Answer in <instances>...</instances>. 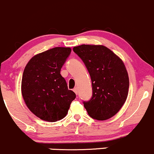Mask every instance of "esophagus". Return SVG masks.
<instances>
[{"mask_svg": "<svg viewBox=\"0 0 154 154\" xmlns=\"http://www.w3.org/2000/svg\"><path fill=\"white\" fill-rule=\"evenodd\" d=\"M73 91H74V92L75 93V94H78V89H77L76 87H75V88H74V89H73Z\"/></svg>", "mask_w": 154, "mask_h": 154, "instance_id": "obj_1", "label": "esophagus"}]
</instances>
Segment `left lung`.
Instances as JSON below:
<instances>
[{
	"mask_svg": "<svg viewBox=\"0 0 154 154\" xmlns=\"http://www.w3.org/2000/svg\"><path fill=\"white\" fill-rule=\"evenodd\" d=\"M73 51L84 62L90 75L92 96L84 101L92 119L104 121L116 114L127 100L129 76L122 60L101 45L75 46Z\"/></svg>",
	"mask_w": 154,
	"mask_h": 154,
	"instance_id": "left-lung-1",
	"label": "left lung"
}]
</instances>
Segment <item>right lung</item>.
Instances as JSON below:
<instances>
[{"label":"right lung","mask_w":154,"mask_h":154,"mask_svg":"<svg viewBox=\"0 0 154 154\" xmlns=\"http://www.w3.org/2000/svg\"><path fill=\"white\" fill-rule=\"evenodd\" d=\"M71 52L70 48L55 47L30 59L24 70L22 94L25 104L42 120L54 122L66 116L75 94L69 90L60 74Z\"/></svg>","instance_id":"add662e5"}]
</instances>
